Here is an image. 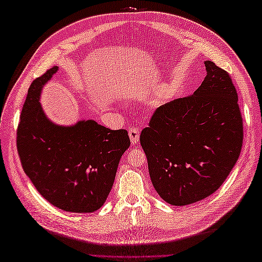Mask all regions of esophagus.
Wrapping results in <instances>:
<instances>
[{
	"label": "esophagus",
	"instance_id": "1",
	"mask_svg": "<svg viewBox=\"0 0 262 262\" xmlns=\"http://www.w3.org/2000/svg\"><path fill=\"white\" fill-rule=\"evenodd\" d=\"M128 135H129L130 142H132L133 144H136L138 141H140V130H138V128H134V127L129 128V132H128Z\"/></svg>",
	"mask_w": 262,
	"mask_h": 262
}]
</instances>
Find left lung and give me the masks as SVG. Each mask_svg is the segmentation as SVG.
<instances>
[{
	"instance_id": "obj_1",
	"label": "left lung",
	"mask_w": 262,
	"mask_h": 262,
	"mask_svg": "<svg viewBox=\"0 0 262 262\" xmlns=\"http://www.w3.org/2000/svg\"><path fill=\"white\" fill-rule=\"evenodd\" d=\"M193 94L154 111L141 133L149 177L164 202L185 206L219 189L240 157L243 120L230 74L210 60Z\"/></svg>"
}]
</instances>
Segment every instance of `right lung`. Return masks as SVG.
<instances>
[{
    "label": "right lung",
    "instance_id": "obj_1",
    "mask_svg": "<svg viewBox=\"0 0 262 262\" xmlns=\"http://www.w3.org/2000/svg\"><path fill=\"white\" fill-rule=\"evenodd\" d=\"M57 68L33 80L16 129V147L26 174L39 193L62 210L91 213L104 204L119 160L130 141L126 129L111 130L94 120L53 124L39 103L42 85Z\"/></svg>",
    "mask_w": 262,
    "mask_h": 262
}]
</instances>
